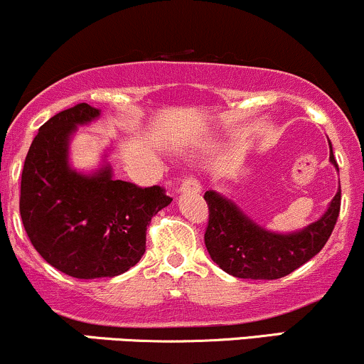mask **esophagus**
Here are the masks:
<instances>
[{
    "instance_id": "34e87169",
    "label": "esophagus",
    "mask_w": 364,
    "mask_h": 364,
    "mask_svg": "<svg viewBox=\"0 0 364 364\" xmlns=\"http://www.w3.org/2000/svg\"><path fill=\"white\" fill-rule=\"evenodd\" d=\"M179 191H181V193H200V191H202V186L196 181V178L186 176L183 179L181 186H179Z\"/></svg>"
}]
</instances>
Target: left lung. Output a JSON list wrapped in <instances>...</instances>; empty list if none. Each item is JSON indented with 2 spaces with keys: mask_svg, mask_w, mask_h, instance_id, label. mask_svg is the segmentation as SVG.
I'll use <instances>...</instances> for the list:
<instances>
[{
  "mask_svg": "<svg viewBox=\"0 0 364 364\" xmlns=\"http://www.w3.org/2000/svg\"><path fill=\"white\" fill-rule=\"evenodd\" d=\"M330 162L339 169L332 147ZM208 205L205 246L210 258L224 272L240 279H281L311 260L323 248L341 212V190L323 215L298 232L277 235L250 220L236 203L207 191Z\"/></svg>",
  "mask_w": 364,
  "mask_h": 364,
  "instance_id": "obj_1",
  "label": "left lung"
}]
</instances>
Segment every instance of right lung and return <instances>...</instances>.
<instances>
[{"label":"right lung","mask_w":364,"mask_h":364,"mask_svg":"<svg viewBox=\"0 0 364 364\" xmlns=\"http://www.w3.org/2000/svg\"><path fill=\"white\" fill-rule=\"evenodd\" d=\"M99 114L82 102L46 121L25 157L20 185V215L32 246L77 279L114 277L136 265L150 219L173 202L157 185L114 179L109 166L90 176L70 168V136Z\"/></svg>","instance_id":"right-lung-1"}]
</instances>
